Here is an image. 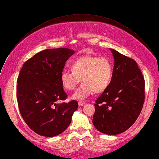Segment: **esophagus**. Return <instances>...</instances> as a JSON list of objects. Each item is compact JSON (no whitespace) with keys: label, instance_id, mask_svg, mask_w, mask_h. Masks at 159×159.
<instances>
[{"label":"esophagus","instance_id":"obj_1","mask_svg":"<svg viewBox=\"0 0 159 159\" xmlns=\"http://www.w3.org/2000/svg\"><path fill=\"white\" fill-rule=\"evenodd\" d=\"M86 104V103L84 101H79L78 102V105L79 106H84Z\"/></svg>","mask_w":159,"mask_h":159}]
</instances>
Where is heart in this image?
<instances>
[{"mask_svg":"<svg viewBox=\"0 0 159 159\" xmlns=\"http://www.w3.org/2000/svg\"><path fill=\"white\" fill-rule=\"evenodd\" d=\"M71 71L64 70L60 79L66 90L75 89L81 80L82 83L72 95V98L84 100L94 92L101 93L106 89L113 75V65L107 57L86 56L71 62Z\"/></svg>","mask_w":159,"mask_h":159,"instance_id":"heart-1","label":"heart"}]
</instances>
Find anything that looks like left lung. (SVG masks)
I'll return each instance as SVG.
<instances>
[{
    "label": "left lung",
    "mask_w": 159,
    "mask_h": 159,
    "mask_svg": "<svg viewBox=\"0 0 159 159\" xmlns=\"http://www.w3.org/2000/svg\"><path fill=\"white\" fill-rule=\"evenodd\" d=\"M114 60L107 88L94 104L93 123L98 131L116 135L129 129L139 116L144 101V79L137 62L110 48Z\"/></svg>",
    "instance_id": "8db88e82"
}]
</instances>
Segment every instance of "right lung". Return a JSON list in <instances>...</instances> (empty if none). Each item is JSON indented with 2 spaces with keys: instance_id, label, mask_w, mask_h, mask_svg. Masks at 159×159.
<instances>
[{
  "instance_id": "right-lung-1",
  "label": "right lung",
  "mask_w": 159,
  "mask_h": 159,
  "mask_svg": "<svg viewBox=\"0 0 159 159\" xmlns=\"http://www.w3.org/2000/svg\"><path fill=\"white\" fill-rule=\"evenodd\" d=\"M75 51L59 48L42 50L25 62L17 80L16 98L21 115L36 134L54 137L64 132L78 107L67 94L60 79L65 62Z\"/></svg>"
}]
</instances>
